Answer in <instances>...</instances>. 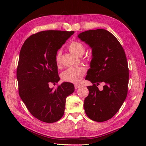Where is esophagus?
Returning a JSON list of instances; mask_svg holds the SVG:
<instances>
[{
	"instance_id": "obj_1",
	"label": "esophagus",
	"mask_w": 146,
	"mask_h": 146,
	"mask_svg": "<svg viewBox=\"0 0 146 146\" xmlns=\"http://www.w3.org/2000/svg\"><path fill=\"white\" fill-rule=\"evenodd\" d=\"M80 87V85H78V84H75V89H78Z\"/></svg>"
}]
</instances>
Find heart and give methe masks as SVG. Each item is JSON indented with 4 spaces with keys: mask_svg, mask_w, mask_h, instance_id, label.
I'll return each mask as SVG.
<instances>
[{
    "mask_svg": "<svg viewBox=\"0 0 146 146\" xmlns=\"http://www.w3.org/2000/svg\"><path fill=\"white\" fill-rule=\"evenodd\" d=\"M69 50L78 56H81L84 54L85 51V45L82 42L78 41H73L70 43L68 46ZM62 51L58 50L56 54L55 60L58 64L61 63ZM86 70L84 67H70L64 71L61 74V78L64 82H70L73 83H78L84 76Z\"/></svg>",
    "mask_w": 146,
    "mask_h": 146,
    "instance_id": "obj_1",
    "label": "heart"
}]
</instances>
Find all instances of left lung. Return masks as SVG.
<instances>
[{
    "label": "left lung",
    "instance_id": "8db88e82",
    "mask_svg": "<svg viewBox=\"0 0 146 146\" xmlns=\"http://www.w3.org/2000/svg\"><path fill=\"white\" fill-rule=\"evenodd\" d=\"M78 37L92 49L85 79L93 85L87 87L89 94L83 104L85 113L92 120L104 122L117 113L127 95L129 73L125 51L115 37L105 29L86 31ZM100 82L104 84L101 91L98 88Z\"/></svg>",
    "mask_w": 146,
    "mask_h": 146
}]
</instances>
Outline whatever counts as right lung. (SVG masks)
<instances>
[{"mask_svg": "<svg viewBox=\"0 0 146 146\" xmlns=\"http://www.w3.org/2000/svg\"><path fill=\"white\" fill-rule=\"evenodd\" d=\"M74 31L49 30L30 36L22 46L17 68L19 94L29 112L46 123L63 116L66 98L75 90L73 84L64 82L56 88L50 83L60 77L55 56Z\"/></svg>", "mask_w": 146, "mask_h": 146, "instance_id": "right-lung-1", "label": "right lung"}]
</instances>
